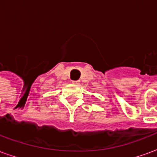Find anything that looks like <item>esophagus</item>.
<instances>
[{
  "instance_id": "obj_1",
  "label": "esophagus",
  "mask_w": 157,
  "mask_h": 157,
  "mask_svg": "<svg viewBox=\"0 0 157 157\" xmlns=\"http://www.w3.org/2000/svg\"><path fill=\"white\" fill-rule=\"evenodd\" d=\"M72 83H73L74 85L77 86V85H79V84H80V82H79V81H73V82H72Z\"/></svg>"
}]
</instances>
